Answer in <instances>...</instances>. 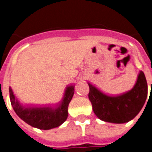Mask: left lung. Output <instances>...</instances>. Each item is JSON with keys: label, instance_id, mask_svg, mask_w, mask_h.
I'll use <instances>...</instances> for the list:
<instances>
[{"label": "left lung", "instance_id": "1", "mask_svg": "<svg viewBox=\"0 0 152 152\" xmlns=\"http://www.w3.org/2000/svg\"><path fill=\"white\" fill-rule=\"evenodd\" d=\"M88 97L93 110L100 120L107 123H128L139 113L148 96V84L143 72L140 71L135 85L122 94L110 96L88 83Z\"/></svg>", "mask_w": 152, "mask_h": 152}]
</instances>
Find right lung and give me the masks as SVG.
Here are the masks:
<instances>
[{
	"instance_id": "obj_1",
	"label": "right lung",
	"mask_w": 152,
	"mask_h": 152,
	"mask_svg": "<svg viewBox=\"0 0 152 152\" xmlns=\"http://www.w3.org/2000/svg\"><path fill=\"white\" fill-rule=\"evenodd\" d=\"M10 103L17 116L29 126L39 129L49 130L61 126L68 116V107L75 93V85L65 88L64 96L56 107H24L9 88Z\"/></svg>"
}]
</instances>
